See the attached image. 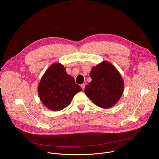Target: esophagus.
Returning a JSON list of instances; mask_svg holds the SVG:
<instances>
[{
  "instance_id": "34e87169",
  "label": "esophagus",
  "mask_w": 159,
  "mask_h": 159,
  "mask_svg": "<svg viewBox=\"0 0 159 159\" xmlns=\"http://www.w3.org/2000/svg\"><path fill=\"white\" fill-rule=\"evenodd\" d=\"M81 87L82 88V89L83 90H84V89H85V84H81Z\"/></svg>"
}]
</instances>
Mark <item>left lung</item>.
<instances>
[{
  "label": "left lung",
  "mask_w": 159,
  "mask_h": 159,
  "mask_svg": "<svg viewBox=\"0 0 159 159\" xmlns=\"http://www.w3.org/2000/svg\"><path fill=\"white\" fill-rule=\"evenodd\" d=\"M90 76L92 81L85 87L87 96L100 107L114 106L124 90V81L116 68L104 60L92 68Z\"/></svg>",
  "instance_id": "obj_1"
}]
</instances>
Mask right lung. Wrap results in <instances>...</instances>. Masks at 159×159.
I'll list each match as a JSON object with an SVG mask.
<instances>
[{"label": "right lung", "mask_w": 159, "mask_h": 159, "mask_svg": "<svg viewBox=\"0 0 159 159\" xmlns=\"http://www.w3.org/2000/svg\"><path fill=\"white\" fill-rule=\"evenodd\" d=\"M82 89L75 84L60 63L52 64L43 75L38 86L41 102L48 109L58 111L69 106L74 96Z\"/></svg>", "instance_id": "1"}]
</instances>
